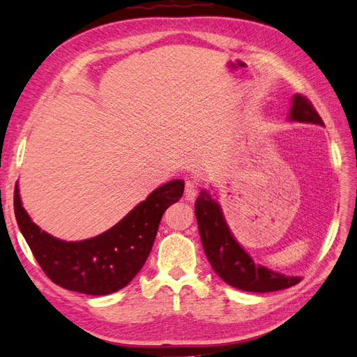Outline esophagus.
<instances>
[{
    "label": "esophagus",
    "instance_id": "1",
    "mask_svg": "<svg viewBox=\"0 0 357 357\" xmlns=\"http://www.w3.org/2000/svg\"><path fill=\"white\" fill-rule=\"evenodd\" d=\"M197 190H199V185L196 181H192V180L185 181V188H184L185 200H188V202L195 200V197L197 196Z\"/></svg>",
    "mask_w": 357,
    "mask_h": 357
}]
</instances>
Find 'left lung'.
Listing matches in <instances>:
<instances>
[{"mask_svg": "<svg viewBox=\"0 0 357 357\" xmlns=\"http://www.w3.org/2000/svg\"><path fill=\"white\" fill-rule=\"evenodd\" d=\"M289 119L324 125L312 103L300 93L292 98ZM195 212L204 254L226 284L242 291L271 292L289 288L301 281L300 277H285L265 266L255 265L254 259L230 234L220 206L207 190L200 192L195 203Z\"/></svg>", "mask_w": 357, "mask_h": 357, "instance_id": "obj_1", "label": "left lung"}]
</instances>
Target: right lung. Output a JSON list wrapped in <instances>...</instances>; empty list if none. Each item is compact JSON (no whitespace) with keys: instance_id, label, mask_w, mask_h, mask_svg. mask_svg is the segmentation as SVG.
Here are the masks:
<instances>
[{"instance_id":"1","label":"right lung","mask_w":357,"mask_h":357,"mask_svg":"<svg viewBox=\"0 0 357 357\" xmlns=\"http://www.w3.org/2000/svg\"><path fill=\"white\" fill-rule=\"evenodd\" d=\"M184 181L160 185L114 227L95 238L66 242L31 222L14 190L18 227L45 274L59 287L88 296H107L127 287L149 258L167 207L178 202Z\"/></svg>"}]
</instances>
